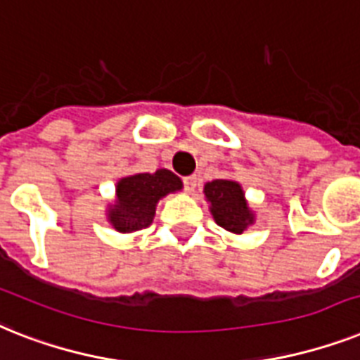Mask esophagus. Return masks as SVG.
<instances>
[{"label":"esophagus","instance_id":"obj_1","mask_svg":"<svg viewBox=\"0 0 360 360\" xmlns=\"http://www.w3.org/2000/svg\"><path fill=\"white\" fill-rule=\"evenodd\" d=\"M183 183H185V188L188 190V192H194L195 186H198V177H195V175H188V177L183 179Z\"/></svg>","mask_w":360,"mask_h":360}]
</instances>
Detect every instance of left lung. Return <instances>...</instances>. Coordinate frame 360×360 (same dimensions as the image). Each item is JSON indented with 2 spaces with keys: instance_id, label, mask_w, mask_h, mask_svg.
<instances>
[{
  "instance_id": "left-lung-1",
  "label": "left lung",
  "mask_w": 360,
  "mask_h": 360,
  "mask_svg": "<svg viewBox=\"0 0 360 360\" xmlns=\"http://www.w3.org/2000/svg\"><path fill=\"white\" fill-rule=\"evenodd\" d=\"M203 192H205L210 214L216 220V224L229 233L240 235L255 220V216L250 210L246 198H244V190L236 181H210L205 185Z\"/></svg>"
}]
</instances>
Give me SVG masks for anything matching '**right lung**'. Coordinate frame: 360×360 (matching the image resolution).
<instances>
[{
  "instance_id": "right-lung-1",
  "label": "right lung",
  "mask_w": 360,
  "mask_h": 360,
  "mask_svg": "<svg viewBox=\"0 0 360 360\" xmlns=\"http://www.w3.org/2000/svg\"><path fill=\"white\" fill-rule=\"evenodd\" d=\"M181 188L179 177L165 168L155 174L122 177L116 185V201L109 207V221L120 233L144 229L153 221L159 200Z\"/></svg>"
}]
</instances>
